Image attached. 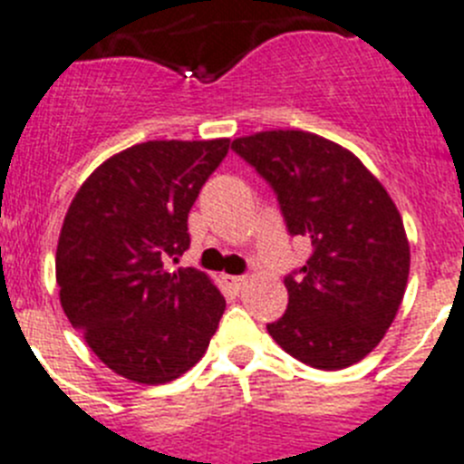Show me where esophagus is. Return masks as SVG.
Here are the masks:
<instances>
[{"instance_id": "obj_1", "label": "esophagus", "mask_w": 464, "mask_h": 464, "mask_svg": "<svg viewBox=\"0 0 464 464\" xmlns=\"http://www.w3.org/2000/svg\"><path fill=\"white\" fill-rule=\"evenodd\" d=\"M222 282L227 284L231 291H242L245 284H247V277L245 275H222Z\"/></svg>"}]
</instances>
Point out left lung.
<instances>
[{"label": "left lung", "mask_w": 464, "mask_h": 464, "mask_svg": "<svg viewBox=\"0 0 464 464\" xmlns=\"http://www.w3.org/2000/svg\"><path fill=\"white\" fill-rule=\"evenodd\" d=\"M231 148L273 187L291 236L312 240L303 268L284 277L289 307L268 333L316 370L362 361L407 289L409 240L393 198L356 154L316 133L258 131Z\"/></svg>", "instance_id": "left-lung-1"}]
</instances>
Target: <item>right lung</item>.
Segmentation results:
<instances>
[{
  "label": "right lung",
  "mask_w": 464,
  "mask_h": 464,
  "mask_svg": "<svg viewBox=\"0 0 464 464\" xmlns=\"http://www.w3.org/2000/svg\"><path fill=\"white\" fill-rule=\"evenodd\" d=\"M228 139L148 140L82 182L57 242L62 310L112 372L166 383L201 361L227 300L196 268L164 263L189 247L187 217Z\"/></svg>",
  "instance_id": "right-lung-1"
}]
</instances>
